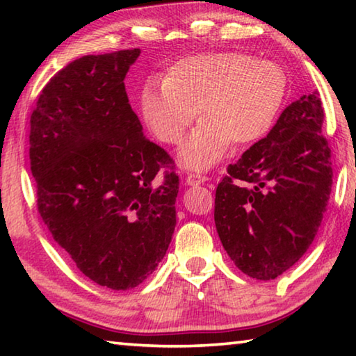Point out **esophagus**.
Returning <instances> with one entry per match:
<instances>
[{"instance_id": "1", "label": "esophagus", "mask_w": 356, "mask_h": 356, "mask_svg": "<svg viewBox=\"0 0 356 356\" xmlns=\"http://www.w3.org/2000/svg\"><path fill=\"white\" fill-rule=\"evenodd\" d=\"M209 180L210 179L207 176H201V174H190V176H186L185 184L190 185V186H196V185H201V184H207Z\"/></svg>"}]
</instances>
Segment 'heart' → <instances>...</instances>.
<instances>
[{"label": "heart", "mask_w": 356, "mask_h": 356, "mask_svg": "<svg viewBox=\"0 0 356 356\" xmlns=\"http://www.w3.org/2000/svg\"><path fill=\"white\" fill-rule=\"evenodd\" d=\"M286 75L278 64L242 51L193 55L174 63L163 81L150 80L140 94L143 119L152 135L177 144L201 113L202 122L177 152L186 170H209L237 147L261 140L284 102Z\"/></svg>", "instance_id": "obj_1"}]
</instances>
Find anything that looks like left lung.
<instances>
[{
	"label": "left lung",
	"mask_w": 356,
	"mask_h": 356,
	"mask_svg": "<svg viewBox=\"0 0 356 356\" xmlns=\"http://www.w3.org/2000/svg\"><path fill=\"white\" fill-rule=\"evenodd\" d=\"M322 122L318 92L292 102L218 184L216 232L236 267L251 278L275 280L316 237L333 184Z\"/></svg>",
	"instance_id": "1"
}]
</instances>
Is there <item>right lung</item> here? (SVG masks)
I'll list each match as a JSON object with an SVG mask.
<instances>
[{
    "label": "right lung",
    "instance_id": "1",
    "mask_svg": "<svg viewBox=\"0 0 356 356\" xmlns=\"http://www.w3.org/2000/svg\"><path fill=\"white\" fill-rule=\"evenodd\" d=\"M140 48L88 55L47 83L31 114L38 207L56 243L89 280L127 291L152 275L176 227L179 177L143 136L125 92Z\"/></svg>",
    "mask_w": 356,
    "mask_h": 356
}]
</instances>
